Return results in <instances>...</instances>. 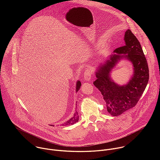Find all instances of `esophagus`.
I'll return each mask as SVG.
<instances>
[{
	"label": "esophagus",
	"instance_id": "obj_1",
	"mask_svg": "<svg viewBox=\"0 0 160 160\" xmlns=\"http://www.w3.org/2000/svg\"><path fill=\"white\" fill-rule=\"evenodd\" d=\"M91 77H92V73H91L90 69L87 68V69L85 70V72L84 74V78L87 81H90L91 80V78H92Z\"/></svg>",
	"mask_w": 160,
	"mask_h": 160
}]
</instances>
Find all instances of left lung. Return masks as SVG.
I'll return each instance as SVG.
<instances>
[{"mask_svg": "<svg viewBox=\"0 0 160 160\" xmlns=\"http://www.w3.org/2000/svg\"><path fill=\"white\" fill-rule=\"evenodd\" d=\"M125 45L114 51L109 59L97 68V79L94 85L99 89L106 103L107 111L111 115L119 116L134 107L138 102L149 80L147 60L138 38L128 29L125 33ZM125 58L132 64L134 72L129 82L120 86L114 82L110 71L117 62Z\"/></svg>", "mask_w": 160, "mask_h": 160, "instance_id": "left-lung-1", "label": "left lung"}]
</instances>
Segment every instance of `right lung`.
<instances>
[{
	"label": "right lung",
	"instance_id": "obj_1",
	"mask_svg": "<svg viewBox=\"0 0 160 160\" xmlns=\"http://www.w3.org/2000/svg\"><path fill=\"white\" fill-rule=\"evenodd\" d=\"M81 82L80 81L78 80L77 82V85H76V92H78V90L80 89V86H81ZM78 119H79V116H78V112H75L73 117L70 118L69 120H68L66 123H64V124H63V125H73L74 123H77L78 121Z\"/></svg>",
	"mask_w": 160,
	"mask_h": 160
}]
</instances>
